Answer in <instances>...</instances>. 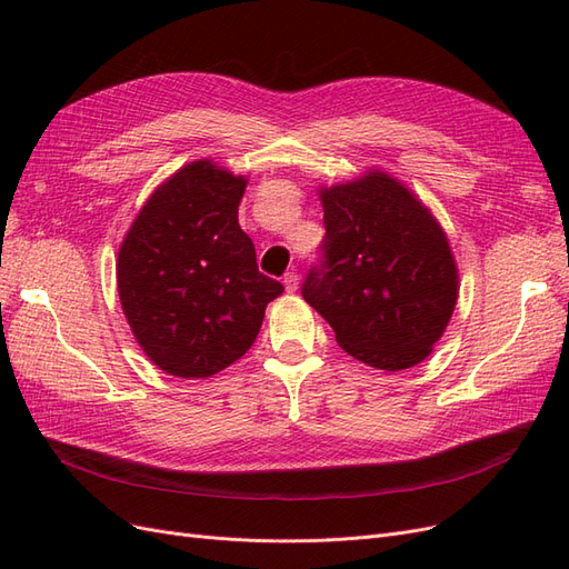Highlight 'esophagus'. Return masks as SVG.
Wrapping results in <instances>:
<instances>
[{
    "instance_id": "1",
    "label": "esophagus",
    "mask_w": 569,
    "mask_h": 569,
    "mask_svg": "<svg viewBox=\"0 0 569 569\" xmlns=\"http://www.w3.org/2000/svg\"><path fill=\"white\" fill-rule=\"evenodd\" d=\"M282 282H284L287 291H297L299 289V274L297 272H287L284 278H282Z\"/></svg>"
}]
</instances>
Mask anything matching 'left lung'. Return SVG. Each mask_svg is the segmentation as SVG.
<instances>
[{"mask_svg": "<svg viewBox=\"0 0 569 569\" xmlns=\"http://www.w3.org/2000/svg\"><path fill=\"white\" fill-rule=\"evenodd\" d=\"M318 194L327 232L303 299L360 363L387 372L422 363L449 327L460 287L439 220L377 168Z\"/></svg>", "mask_w": 569, "mask_h": 569, "instance_id": "left-lung-1", "label": "left lung"}]
</instances>
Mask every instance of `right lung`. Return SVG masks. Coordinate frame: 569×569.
Here are the masks:
<instances>
[{
    "label": "right lung",
    "instance_id": "obj_1",
    "mask_svg": "<svg viewBox=\"0 0 569 569\" xmlns=\"http://www.w3.org/2000/svg\"><path fill=\"white\" fill-rule=\"evenodd\" d=\"M247 182L213 159L187 163L153 189L120 242L123 316L168 375L206 380L232 366L284 291L258 272L253 242L239 228Z\"/></svg>",
    "mask_w": 569,
    "mask_h": 569
}]
</instances>
